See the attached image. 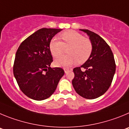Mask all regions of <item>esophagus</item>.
I'll list each match as a JSON object with an SVG mask.
<instances>
[{"label": "esophagus", "mask_w": 129, "mask_h": 129, "mask_svg": "<svg viewBox=\"0 0 129 129\" xmlns=\"http://www.w3.org/2000/svg\"><path fill=\"white\" fill-rule=\"evenodd\" d=\"M64 69V71H65V73H67V71H69V70H70V71L72 70L71 69H69V68H64V69Z\"/></svg>", "instance_id": "esophagus-1"}]
</instances>
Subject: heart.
<instances>
[{"mask_svg":"<svg viewBox=\"0 0 129 129\" xmlns=\"http://www.w3.org/2000/svg\"><path fill=\"white\" fill-rule=\"evenodd\" d=\"M62 42L56 38L51 40L49 44L51 53L54 57H60L65 48L69 47L67 55L55 60L54 64L62 67H69L79 62L84 63L89 58L92 51V42L87 38L75 31H67L60 35Z\"/></svg>","mask_w":129,"mask_h":129,"instance_id":"1","label":"heart"}]
</instances>
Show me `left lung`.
<instances>
[{
  "label": "left lung",
  "mask_w": 129,
  "mask_h": 129,
  "mask_svg": "<svg viewBox=\"0 0 129 129\" xmlns=\"http://www.w3.org/2000/svg\"><path fill=\"white\" fill-rule=\"evenodd\" d=\"M86 33L92 44L89 58L82 66L73 69V87L80 96L95 99L104 94L111 86L116 71L115 60L111 47L100 36L88 29ZM86 69L82 72L81 68Z\"/></svg>",
  "instance_id": "8db88e82"
}]
</instances>
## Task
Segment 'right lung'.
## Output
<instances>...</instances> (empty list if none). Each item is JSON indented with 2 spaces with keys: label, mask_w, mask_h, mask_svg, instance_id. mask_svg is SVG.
Here are the masks:
<instances>
[{
  "label": "right lung",
  "mask_w": 129,
  "mask_h": 129,
  "mask_svg": "<svg viewBox=\"0 0 129 129\" xmlns=\"http://www.w3.org/2000/svg\"><path fill=\"white\" fill-rule=\"evenodd\" d=\"M61 29L42 28L31 35L20 45L15 54L13 74L19 88L35 100L50 97L56 89L64 71L51 68V40Z\"/></svg>",
  "instance_id": "1"
}]
</instances>
